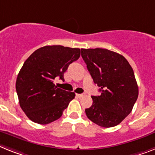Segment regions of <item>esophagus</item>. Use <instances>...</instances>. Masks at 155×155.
Instances as JSON below:
<instances>
[{
    "instance_id": "obj_1",
    "label": "esophagus",
    "mask_w": 155,
    "mask_h": 155,
    "mask_svg": "<svg viewBox=\"0 0 155 155\" xmlns=\"http://www.w3.org/2000/svg\"><path fill=\"white\" fill-rule=\"evenodd\" d=\"M76 96L78 98H81V97H84V96H85V93H81V94H78H78H76Z\"/></svg>"
}]
</instances>
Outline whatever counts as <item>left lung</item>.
<instances>
[{"instance_id":"left-lung-1","label":"left lung","mask_w":155,"mask_h":155,"mask_svg":"<svg viewBox=\"0 0 155 155\" xmlns=\"http://www.w3.org/2000/svg\"><path fill=\"white\" fill-rule=\"evenodd\" d=\"M81 57L100 87V96H92L87 117L103 127L120 124L131 113L139 96V87L131 65L124 57L103 48L81 49Z\"/></svg>"}]
</instances>
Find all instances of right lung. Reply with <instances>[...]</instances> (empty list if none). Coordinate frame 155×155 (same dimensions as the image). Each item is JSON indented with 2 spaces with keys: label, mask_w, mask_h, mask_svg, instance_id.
Instances as JSON below:
<instances>
[{
  "label": "right lung",
  "mask_w": 155,
  "mask_h": 155,
  "mask_svg": "<svg viewBox=\"0 0 155 155\" xmlns=\"http://www.w3.org/2000/svg\"><path fill=\"white\" fill-rule=\"evenodd\" d=\"M79 48L60 45L37 49L24 62L16 82L20 108L31 120L47 124L59 119L75 97L73 92L57 88L54 80L80 57Z\"/></svg>",
  "instance_id": "right-lung-1"
}]
</instances>
